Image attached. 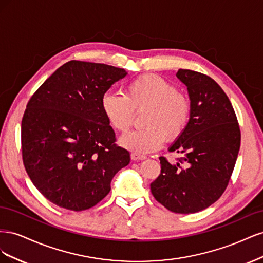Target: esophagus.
<instances>
[{
  "label": "esophagus",
  "mask_w": 263,
  "mask_h": 263,
  "mask_svg": "<svg viewBox=\"0 0 263 263\" xmlns=\"http://www.w3.org/2000/svg\"><path fill=\"white\" fill-rule=\"evenodd\" d=\"M130 158H132V160H134V161H139V160H145L146 156L139 155V154H136V153H133L130 155Z\"/></svg>",
  "instance_id": "obj_1"
}]
</instances>
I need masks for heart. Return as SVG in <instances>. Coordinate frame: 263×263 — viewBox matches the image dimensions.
<instances>
[{
  "label": "heart",
  "mask_w": 263,
  "mask_h": 263,
  "mask_svg": "<svg viewBox=\"0 0 263 263\" xmlns=\"http://www.w3.org/2000/svg\"><path fill=\"white\" fill-rule=\"evenodd\" d=\"M103 114L114 129L125 133L134 123L135 112L147 109L142 124L147 127L125 134L119 144L136 154H149L166 139L176 140L190 121L191 103L177 86L158 74H144L130 81L125 95L107 92L101 99Z\"/></svg>",
  "instance_id": "b5f03b06"
}]
</instances>
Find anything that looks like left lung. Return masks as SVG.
I'll list each match as a JSON object with an SVG mask.
<instances>
[{
    "label": "left lung",
    "instance_id": "left-lung-1",
    "mask_svg": "<svg viewBox=\"0 0 263 263\" xmlns=\"http://www.w3.org/2000/svg\"><path fill=\"white\" fill-rule=\"evenodd\" d=\"M177 77L187 86L191 114L169 150L183 157L174 164L159 158L161 172L150 190L166 210L192 214L208 209L225 192L241 135L232 103L216 81L189 69H179Z\"/></svg>",
    "mask_w": 263,
    "mask_h": 263
}]
</instances>
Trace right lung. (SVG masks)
<instances>
[{"instance_id":"add662e5","label":"right lung","mask_w":263,"mask_h":263,"mask_svg":"<svg viewBox=\"0 0 263 263\" xmlns=\"http://www.w3.org/2000/svg\"><path fill=\"white\" fill-rule=\"evenodd\" d=\"M126 74L104 63L71 60L29 99L22 119L23 163L36 189L59 208H93L129 163L101 106L103 95Z\"/></svg>"}]
</instances>
